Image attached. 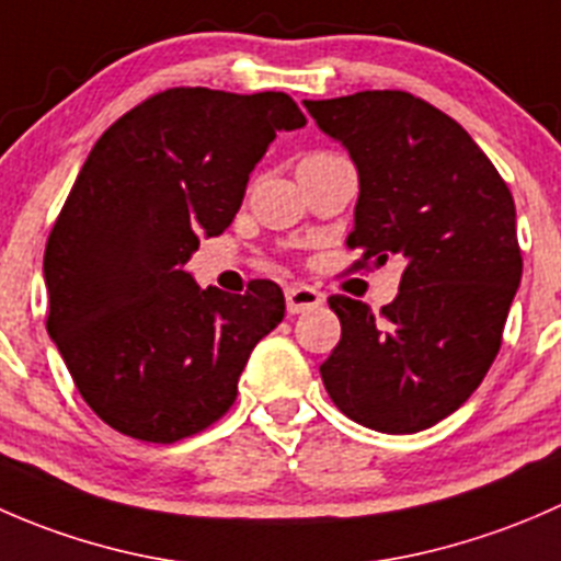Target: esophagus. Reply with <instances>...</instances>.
<instances>
[{
    "label": "esophagus",
    "mask_w": 561,
    "mask_h": 561,
    "mask_svg": "<svg viewBox=\"0 0 561 561\" xmlns=\"http://www.w3.org/2000/svg\"><path fill=\"white\" fill-rule=\"evenodd\" d=\"M285 301H287V312L301 314V312H309V309L320 307L325 298H322L320 290H314V287L309 285H290L285 290Z\"/></svg>",
    "instance_id": "34e87169"
}]
</instances>
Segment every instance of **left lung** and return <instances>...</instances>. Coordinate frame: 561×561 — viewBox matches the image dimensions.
Returning <instances> with one entry per match:
<instances>
[{
  "label": "left lung",
  "instance_id": "8db88e82",
  "mask_svg": "<svg viewBox=\"0 0 561 561\" xmlns=\"http://www.w3.org/2000/svg\"><path fill=\"white\" fill-rule=\"evenodd\" d=\"M358 171L347 244L404 263L399 296H331L342 339L320 366L333 404L360 426L415 434L456 412L500 353L522 285L516 203L467 129L407 92L304 100Z\"/></svg>",
  "mask_w": 561,
  "mask_h": 561
}]
</instances>
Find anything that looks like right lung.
<instances>
[{"instance_id": "1", "label": "right lung", "mask_w": 561, "mask_h": 561, "mask_svg": "<svg viewBox=\"0 0 561 561\" xmlns=\"http://www.w3.org/2000/svg\"><path fill=\"white\" fill-rule=\"evenodd\" d=\"M304 124L282 92L168 89L94 144L48 236L43 276L48 336L107 426L168 445L230 410L285 296L268 279L247 296L203 290L184 265L203 236L230 228L276 133Z\"/></svg>"}]
</instances>
